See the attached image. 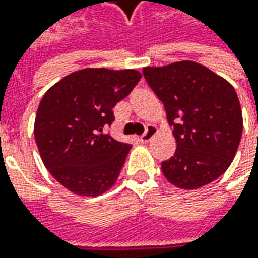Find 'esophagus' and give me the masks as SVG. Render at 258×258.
Here are the masks:
<instances>
[{"label": "esophagus", "mask_w": 258, "mask_h": 258, "mask_svg": "<svg viewBox=\"0 0 258 258\" xmlns=\"http://www.w3.org/2000/svg\"><path fill=\"white\" fill-rule=\"evenodd\" d=\"M156 134H158V129H156L155 126H148V127H146V132L139 136V141H141L142 144H146V142H149Z\"/></svg>", "instance_id": "obj_1"}]
</instances>
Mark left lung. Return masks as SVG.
<instances>
[{
    "instance_id": "left-lung-1",
    "label": "left lung",
    "mask_w": 258,
    "mask_h": 258,
    "mask_svg": "<svg viewBox=\"0 0 258 258\" xmlns=\"http://www.w3.org/2000/svg\"><path fill=\"white\" fill-rule=\"evenodd\" d=\"M144 76L164 103L176 151L162 162L169 182L197 189L221 176L233 162L243 134V114L234 87L195 61L144 67Z\"/></svg>"
}]
</instances>
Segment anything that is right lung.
I'll list each match as a JSON object with an SVG mask.
<instances>
[{"label": "right lung", "mask_w": 258, "mask_h": 258, "mask_svg": "<svg viewBox=\"0 0 258 258\" xmlns=\"http://www.w3.org/2000/svg\"><path fill=\"white\" fill-rule=\"evenodd\" d=\"M139 80L132 69H83L45 92L35 114V144L48 172L69 191L97 197L114 185L132 146L104 131L114 120L112 109Z\"/></svg>", "instance_id": "right-lung-1"}]
</instances>
